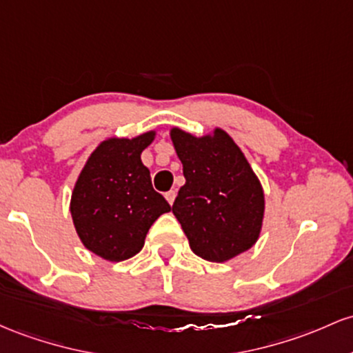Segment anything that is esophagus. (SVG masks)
Listing matches in <instances>:
<instances>
[{"label":"esophagus","mask_w":353,"mask_h":353,"mask_svg":"<svg viewBox=\"0 0 353 353\" xmlns=\"http://www.w3.org/2000/svg\"><path fill=\"white\" fill-rule=\"evenodd\" d=\"M175 196H176L175 190H170V192L165 193V198H166V200H168L170 205H173V201H175Z\"/></svg>","instance_id":"obj_1"}]
</instances>
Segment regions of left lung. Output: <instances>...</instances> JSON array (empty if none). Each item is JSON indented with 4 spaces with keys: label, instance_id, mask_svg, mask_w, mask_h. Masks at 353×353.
<instances>
[{
    "label": "left lung",
    "instance_id": "obj_1",
    "mask_svg": "<svg viewBox=\"0 0 353 353\" xmlns=\"http://www.w3.org/2000/svg\"><path fill=\"white\" fill-rule=\"evenodd\" d=\"M170 137L187 180L172 210L190 248L216 263L247 252L260 236L265 196L241 150L221 128L200 138L172 128Z\"/></svg>",
    "mask_w": 353,
    "mask_h": 353
}]
</instances>
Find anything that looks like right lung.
<instances>
[{
  "label": "right lung",
  "instance_id": "obj_1",
  "mask_svg": "<svg viewBox=\"0 0 353 353\" xmlns=\"http://www.w3.org/2000/svg\"><path fill=\"white\" fill-rule=\"evenodd\" d=\"M155 132L101 141L83 166L70 212L81 243L108 262H123L143 248L150 227L168 201L153 190L141 152Z\"/></svg>",
  "mask_w": 353,
  "mask_h": 353
}]
</instances>
